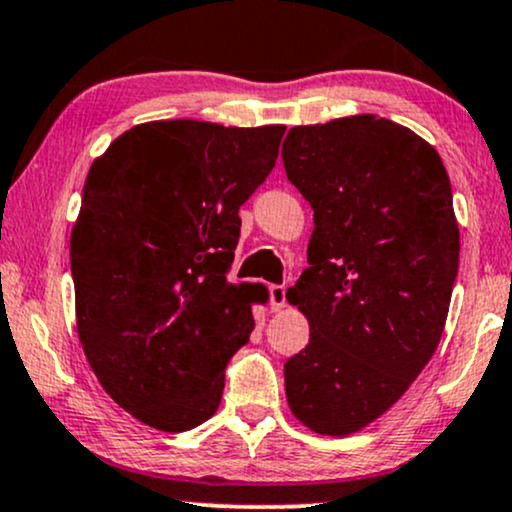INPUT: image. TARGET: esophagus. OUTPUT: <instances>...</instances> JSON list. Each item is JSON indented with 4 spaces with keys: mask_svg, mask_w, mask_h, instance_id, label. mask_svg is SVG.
<instances>
[{
    "mask_svg": "<svg viewBox=\"0 0 512 512\" xmlns=\"http://www.w3.org/2000/svg\"><path fill=\"white\" fill-rule=\"evenodd\" d=\"M283 305H286V286L274 283V286H269V307H272V312H279Z\"/></svg>",
    "mask_w": 512,
    "mask_h": 512,
    "instance_id": "1",
    "label": "esophagus"
}]
</instances>
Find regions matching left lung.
<instances>
[{
  "instance_id": "1",
  "label": "left lung",
  "mask_w": 512,
  "mask_h": 512,
  "mask_svg": "<svg viewBox=\"0 0 512 512\" xmlns=\"http://www.w3.org/2000/svg\"><path fill=\"white\" fill-rule=\"evenodd\" d=\"M288 181L315 209L303 276L288 300L310 343L283 365L293 415L348 436L384 415L432 360L460 260L439 152L374 114L295 126Z\"/></svg>"
}]
</instances>
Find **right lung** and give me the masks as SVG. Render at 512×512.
<instances>
[{"label": "right lung", "instance_id": "obj_1", "mask_svg": "<svg viewBox=\"0 0 512 512\" xmlns=\"http://www.w3.org/2000/svg\"><path fill=\"white\" fill-rule=\"evenodd\" d=\"M286 126H133L85 178L71 233L78 336L102 389L159 432L214 415L262 283H231L238 209L272 174Z\"/></svg>", "mask_w": 512, "mask_h": 512}]
</instances>
